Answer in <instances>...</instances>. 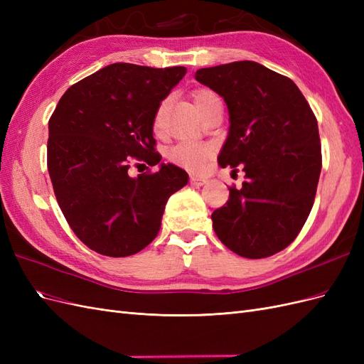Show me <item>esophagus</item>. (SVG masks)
I'll use <instances>...</instances> for the list:
<instances>
[{
  "instance_id": "34e87169",
  "label": "esophagus",
  "mask_w": 364,
  "mask_h": 364,
  "mask_svg": "<svg viewBox=\"0 0 364 364\" xmlns=\"http://www.w3.org/2000/svg\"><path fill=\"white\" fill-rule=\"evenodd\" d=\"M190 182H191V185L202 186V185L208 183V179H206V178H200V176H191V178H190Z\"/></svg>"
}]
</instances>
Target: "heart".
<instances>
[{
  "label": "heart",
  "mask_w": 364,
  "mask_h": 364,
  "mask_svg": "<svg viewBox=\"0 0 364 364\" xmlns=\"http://www.w3.org/2000/svg\"><path fill=\"white\" fill-rule=\"evenodd\" d=\"M191 97H193V102L197 107V111H199L200 114H203V111L209 103L218 98V95L214 91L206 90V87H199V90L193 91ZM165 107H167V103L164 102L159 105L158 111H156V115H155V129L156 130H159L162 127V118H164ZM209 153H211L209 146L200 144V142L185 141V142H179V144H176L170 150V159L174 164L181 165V167L196 171V170H200L203 167V164L208 159Z\"/></svg>",
  "instance_id": "obj_1"
}]
</instances>
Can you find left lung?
<instances>
[{
    "label": "left lung",
    "instance_id": "8db88e82",
    "mask_svg": "<svg viewBox=\"0 0 364 364\" xmlns=\"http://www.w3.org/2000/svg\"><path fill=\"white\" fill-rule=\"evenodd\" d=\"M229 109L220 167L246 173L213 213L222 243L245 258H267L291 245L314 203L322 168L317 119L289 77L252 60L197 70Z\"/></svg>",
    "mask_w": 364,
    "mask_h": 364
}]
</instances>
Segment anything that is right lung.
Returning <instances> with one entry per match:
<instances>
[{
	"label": "right lung",
	"instance_id": "1",
	"mask_svg": "<svg viewBox=\"0 0 364 364\" xmlns=\"http://www.w3.org/2000/svg\"><path fill=\"white\" fill-rule=\"evenodd\" d=\"M185 67L112 63L74 83L48 121L47 165L54 194L73 232L91 250L129 257L161 229L168 197L188 182L162 164L130 178L134 162L159 164L153 123Z\"/></svg>",
	"mask_w": 364,
	"mask_h": 364
}]
</instances>
